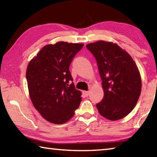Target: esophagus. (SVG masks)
<instances>
[{"label":"esophagus","mask_w":157,"mask_h":157,"mask_svg":"<svg viewBox=\"0 0 157 157\" xmlns=\"http://www.w3.org/2000/svg\"><path fill=\"white\" fill-rule=\"evenodd\" d=\"M82 93H83V94L85 95V96H86V97H87V96H88V95H89V91H84L83 92H82Z\"/></svg>","instance_id":"1"}]
</instances>
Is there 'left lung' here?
I'll return each instance as SVG.
<instances>
[{
  "mask_svg": "<svg viewBox=\"0 0 157 157\" xmlns=\"http://www.w3.org/2000/svg\"><path fill=\"white\" fill-rule=\"evenodd\" d=\"M86 47L96 59L105 94L96 105L98 110L108 120H120L134 109L140 94L141 78L136 63L112 42L99 41Z\"/></svg>",
  "mask_w": 157,
  "mask_h": 157,
  "instance_id": "1",
  "label": "left lung"
}]
</instances>
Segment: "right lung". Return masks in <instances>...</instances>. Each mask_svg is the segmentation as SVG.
Masks as SVG:
<instances>
[{"mask_svg":"<svg viewBox=\"0 0 157 157\" xmlns=\"http://www.w3.org/2000/svg\"><path fill=\"white\" fill-rule=\"evenodd\" d=\"M83 46L63 41L46 45L28 63L26 78L30 99L50 123H66L80 104L82 93L71 82L69 66Z\"/></svg>","mask_w":157,"mask_h":157,"instance_id":"1","label":"right lung"}]
</instances>
